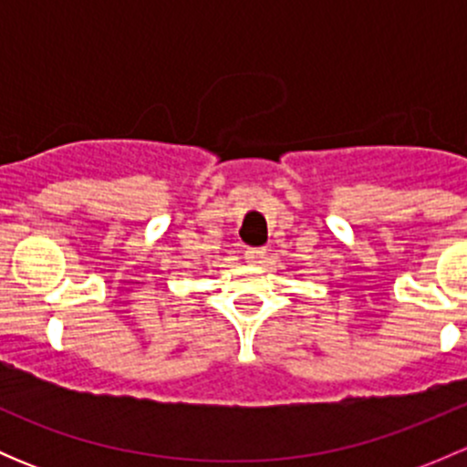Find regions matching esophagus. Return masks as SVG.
<instances>
[{
    "label": "esophagus",
    "instance_id": "esophagus-1",
    "mask_svg": "<svg viewBox=\"0 0 467 467\" xmlns=\"http://www.w3.org/2000/svg\"><path fill=\"white\" fill-rule=\"evenodd\" d=\"M246 262L255 264V266H260V264L266 262V248H248L246 251Z\"/></svg>",
    "mask_w": 467,
    "mask_h": 467
}]
</instances>
